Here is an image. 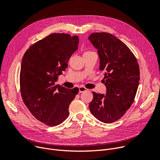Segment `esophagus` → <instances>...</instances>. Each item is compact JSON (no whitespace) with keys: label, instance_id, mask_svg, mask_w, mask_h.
<instances>
[{"label":"esophagus","instance_id":"obj_1","mask_svg":"<svg viewBox=\"0 0 160 160\" xmlns=\"http://www.w3.org/2000/svg\"><path fill=\"white\" fill-rule=\"evenodd\" d=\"M88 89H86V88H84V87H80L79 88V92L80 93H81V92H85V91H87Z\"/></svg>","mask_w":160,"mask_h":160}]
</instances>
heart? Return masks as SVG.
<instances>
[{
  "instance_id": "b5f03b06",
  "label": "heart",
  "mask_w": 160,
  "mask_h": 160,
  "mask_svg": "<svg viewBox=\"0 0 160 160\" xmlns=\"http://www.w3.org/2000/svg\"><path fill=\"white\" fill-rule=\"evenodd\" d=\"M89 52H86V53H89Z\"/></svg>"
}]
</instances>
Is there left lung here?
<instances>
[{"mask_svg": "<svg viewBox=\"0 0 160 160\" xmlns=\"http://www.w3.org/2000/svg\"><path fill=\"white\" fill-rule=\"evenodd\" d=\"M89 40L98 50L106 94L92 92L89 109L105 123L120 119L133 103L140 81V68L133 53L123 42L109 33H93Z\"/></svg>", "mask_w": 160, "mask_h": 160, "instance_id": "obj_1", "label": "left lung"}]
</instances>
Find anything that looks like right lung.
<instances>
[{"label":"right lung","instance_id":"obj_1","mask_svg":"<svg viewBox=\"0 0 160 160\" xmlns=\"http://www.w3.org/2000/svg\"><path fill=\"white\" fill-rule=\"evenodd\" d=\"M78 42L77 35L52 33L32 45L22 58L21 95L31 114L46 125L55 126L64 121L78 92L77 88L69 89L55 84Z\"/></svg>","mask_w":160,"mask_h":160}]
</instances>
